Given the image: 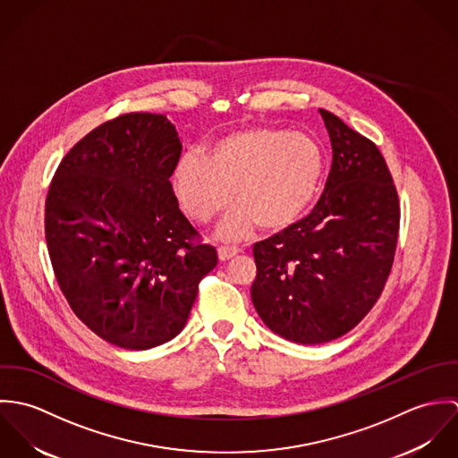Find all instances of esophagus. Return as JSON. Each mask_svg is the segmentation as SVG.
<instances>
[{
	"mask_svg": "<svg viewBox=\"0 0 458 458\" xmlns=\"http://www.w3.org/2000/svg\"><path fill=\"white\" fill-rule=\"evenodd\" d=\"M238 252H240V249L236 245H222L218 249V259L220 261H227V259L234 258Z\"/></svg>",
	"mask_w": 458,
	"mask_h": 458,
	"instance_id": "1",
	"label": "esophagus"
}]
</instances>
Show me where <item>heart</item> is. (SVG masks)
<instances>
[{
  "instance_id": "obj_1",
  "label": "heart",
  "mask_w": 458,
  "mask_h": 458,
  "mask_svg": "<svg viewBox=\"0 0 458 458\" xmlns=\"http://www.w3.org/2000/svg\"><path fill=\"white\" fill-rule=\"evenodd\" d=\"M325 174V153L307 133L258 127L224 135L202 158L189 155L173 174V189L185 215L209 224L231 200L238 206L220 227L224 238H242L256 224L278 233L310 208Z\"/></svg>"
}]
</instances>
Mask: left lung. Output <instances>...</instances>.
I'll return each instance as SVG.
<instances>
[{"label":"left lung","instance_id":"1","mask_svg":"<svg viewBox=\"0 0 458 458\" xmlns=\"http://www.w3.org/2000/svg\"><path fill=\"white\" fill-rule=\"evenodd\" d=\"M333 160L314 209L254 245L252 301L264 325L296 344H323L356 327L392 271L400 204L379 148L319 109Z\"/></svg>","mask_w":458,"mask_h":458}]
</instances>
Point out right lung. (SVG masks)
Instances as JSON below:
<instances>
[{
  "label": "right lung",
  "mask_w": 458,
  "mask_h": 458,
  "mask_svg": "<svg viewBox=\"0 0 458 458\" xmlns=\"http://www.w3.org/2000/svg\"><path fill=\"white\" fill-rule=\"evenodd\" d=\"M180 155L164 114H120L66 153L47 192L46 242L58 285L86 327L123 349L174 338L218 262L169 182Z\"/></svg>",
  "instance_id": "right-lung-1"
}]
</instances>
